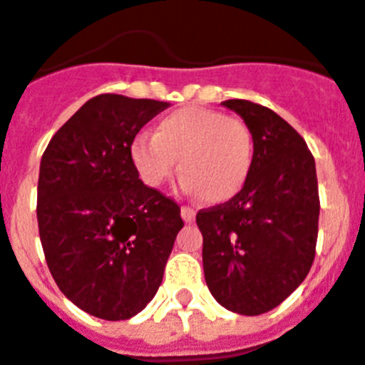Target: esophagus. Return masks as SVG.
Wrapping results in <instances>:
<instances>
[{
    "label": "esophagus",
    "instance_id": "esophagus-1",
    "mask_svg": "<svg viewBox=\"0 0 365 365\" xmlns=\"http://www.w3.org/2000/svg\"><path fill=\"white\" fill-rule=\"evenodd\" d=\"M180 217H182V220H185V222H192V220L196 218V211H194L192 207L182 205L180 207Z\"/></svg>",
    "mask_w": 365,
    "mask_h": 365
}]
</instances>
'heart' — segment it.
Returning <instances> with one entry per match:
<instances>
[{"label": "heart", "instance_id": "obj_1", "mask_svg": "<svg viewBox=\"0 0 365 365\" xmlns=\"http://www.w3.org/2000/svg\"><path fill=\"white\" fill-rule=\"evenodd\" d=\"M130 154L150 188L165 185L179 165L180 190L190 196L205 194L209 201L220 203L235 196L249 177L252 135L239 118L186 107L164 116L154 135H137Z\"/></svg>", "mask_w": 365, "mask_h": 365}]
</instances>
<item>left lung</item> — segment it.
<instances>
[{"mask_svg":"<svg viewBox=\"0 0 365 365\" xmlns=\"http://www.w3.org/2000/svg\"><path fill=\"white\" fill-rule=\"evenodd\" d=\"M252 135V164L230 201L196 215L203 273L222 307L267 313L307 277L319 235V182L311 150L284 118L264 105L228 100Z\"/></svg>","mask_w":365,"mask_h":365,"instance_id":"obj_1","label":"left lung"}]
</instances>
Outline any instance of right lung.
Masks as SVG:
<instances>
[{
  "label": "right lung",
  "instance_id": "add662e5",
  "mask_svg": "<svg viewBox=\"0 0 365 365\" xmlns=\"http://www.w3.org/2000/svg\"><path fill=\"white\" fill-rule=\"evenodd\" d=\"M101 94L48 143L39 168L37 224L45 260L67 299L92 317L126 320L158 292L180 207L139 179L132 143L168 109Z\"/></svg>",
  "mask_w": 365,
  "mask_h": 365
}]
</instances>
